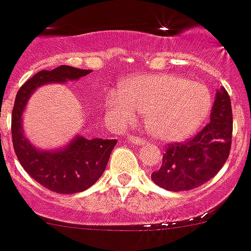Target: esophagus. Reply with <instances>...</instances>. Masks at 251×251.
Segmentation results:
<instances>
[{
  "instance_id": "esophagus-1",
  "label": "esophagus",
  "mask_w": 251,
  "mask_h": 251,
  "mask_svg": "<svg viewBox=\"0 0 251 251\" xmlns=\"http://www.w3.org/2000/svg\"><path fill=\"white\" fill-rule=\"evenodd\" d=\"M127 140L129 142H131L132 144H138V146H140V144H144V139L143 138H140V136H127Z\"/></svg>"
}]
</instances>
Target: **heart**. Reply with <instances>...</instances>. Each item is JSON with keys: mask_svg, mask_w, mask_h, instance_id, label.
<instances>
[{"mask_svg": "<svg viewBox=\"0 0 251 251\" xmlns=\"http://www.w3.org/2000/svg\"><path fill=\"white\" fill-rule=\"evenodd\" d=\"M107 107L124 122L135 119V111L143 113L151 135L162 142H179L206 120L211 97L206 86L185 77L142 75L126 81L121 91L108 94Z\"/></svg>", "mask_w": 251, "mask_h": 251, "instance_id": "b5f03b06", "label": "heart"}]
</instances>
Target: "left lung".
<instances>
[{"instance_id":"obj_1","label":"left lung","mask_w":251,"mask_h":251,"mask_svg":"<svg viewBox=\"0 0 251 251\" xmlns=\"http://www.w3.org/2000/svg\"><path fill=\"white\" fill-rule=\"evenodd\" d=\"M232 107L225 87L217 91L210 122L184 143L166 146L162 165L151 178L168 191H189L209 182L226 164L232 144Z\"/></svg>"}]
</instances>
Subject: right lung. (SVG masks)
<instances>
[{
	"mask_svg": "<svg viewBox=\"0 0 251 251\" xmlns=\"http://www.w3.org/2000/svg\"><path fill=\"white\" fill-rule=\"evenodd\" d=\"M91 71L60 66L52 71H40L20 87L16 94L11 116V135L14 151L20 165L28 174L56 193H77L97 182L104 173L109 156L117 139H86L77 135L62 150L40 151L24 136L22 116L30 94L49 82H66L78 79Z\"/></svg>",
	"mask_w": 251,
	"mask_h": 251,
	"instance_id": "right-lung-1",
	"label": "right lung"
}]
</instances>
